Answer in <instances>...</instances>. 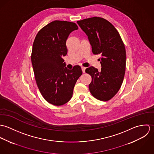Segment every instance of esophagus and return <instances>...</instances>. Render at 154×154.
I'll return each mask as SVG.
<instances>
[{
  "label": "esophagus",
  "instance_id": "34e87169",
  "mask_svg": "<svg viewBox=\"0 0 154 154\" xmlns=\"http://www.w3.org/2000/svg\"><path fill=\"white\" fill-rule=\"evenodd\" d=\"M85 69H86V67H83V66H82V67H81V69H82V72H83V73H85Z\"/></svg>",
  "mask_w": 154,
  "mask_h": 154
}]
</instances>
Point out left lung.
Wrapping results in <instances>:
<instances>
[{
  "mask_svg": "<svg viewBox=\"0 0 154 154\" xmlns=\"http://www.w3.org/2000/svg\"><path fill=\"white\" fill-rule=\"evenodd\" d=\"M77 23L87 35L93 54L101 56V70L92 66L85 70L92 78L90 92L100 101H109L123 81L126 61L125 44L116 28L103 18L95 17Z\"/></svg>",
  "mask_w": 154,
  "mask_h": 154,
  "instance_id": "1",
  "label": "left lung"
}]
</instances>
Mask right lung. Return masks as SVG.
Instances as JSON below:
<instances>
[{
	"instance_id": "obj_1",
	"label": "right lung",
	"mask_w": 154,
	"mask_h": 154,
	"mask_svg": "<svg viewBox=\"0 0 154 154\" xmlns=\"http://www.w3.org/2000/svg\"><path fill=\"white\" fill-rule=\"evenodd\" d=\"M78 29L74 22L54 21L38 31L33 43L31 62L36 83L44 99L54 106L63 105L71 99L82 74L78 65L67 69L63 59L67 52V37Z\"/></svg>"
}]
</instances>
